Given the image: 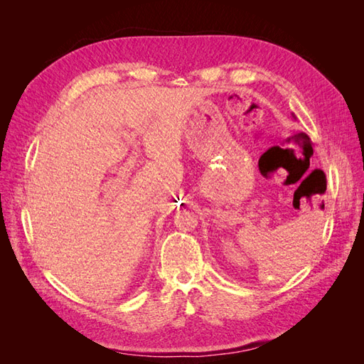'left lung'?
<instances>
[{
  "instance_id": "obj_1",
  "label": "left lung",
  "mask_w": 364,
  "mask_h": 364,
  "mask_svg": "<svg viewBox=\"0 0 364 364\" xmlns=\"http://www.w3.org/2000/svg\"><path fill=\"white\" fill-rule=\"evenodd\" d=\"M322 208H323V205H322Z\"/></svg>"
}]
</instances>
